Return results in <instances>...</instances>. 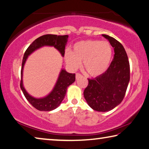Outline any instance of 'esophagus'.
Listing matches in <instances>:
<instances>
[{
  "instance_id": "1",
  "label": "esophagus",
  "mask_w": 149,
  "mask_h": 149,
  "mask_svg": "<svg viewBox=\"0 0 149 149\" xmlns=\"http://www.w3.org/2000/svg\"><path fill=\"white\" fill-rule=\"evenodd\" d=\"M82 77V74H80V73H77L76 74V79H78L79 77Z\"/></svg>"
}]
</instances>
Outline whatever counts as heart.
I'll return each mask as SVG.
<instances>
[{
	"mask_svg": "<svg viewBox=\"0 0 149 149\" xmlns=\"http://www.w3.org/2000/svg\"><path fill=\"white\" fill-rule=\"evenodd\" d=\"M113 57V48L108 41L88 40L74 44L72 52L67 51L65 59L69 66L76 69L83 61L85 70L91 76L105 72Z\"/></svg>",
	"mask_w": 149,
	"mask_h": 149,
	"instance_id": "obj_1",
	"label": "heart"
}]
</instances>
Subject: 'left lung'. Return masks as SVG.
<instances>
[{
	"instance_id": "left-lung-1",
	"label": "left lung",
	"mask_w": 149,
	"mask_h": 149,
	"mask_svg": "<svg viewBox=\"0 0 149 149\" xmlns=\"http://www.w3.org/2000/svg\"><path fill=\"white\" fill-rule=\"evenodd\" d=\"M113 47L114 55L107 70L95 79L88 80L84 91L85 100L91 108L99 112L109 111L124 97L130 78V63L120 42L111 36L102 35Z\"/></svg>"
}]
</instances>
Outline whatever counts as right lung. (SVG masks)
Masks as SVG:
<instances>
[{
    "instance_id": "obj_1",
    "label": "right lung",
    "mask_w": 149,
    "mask_h": 149,
    "mask_svg": "<svg viewBox=\"0 0 149 149\" xmlns=\"http://www.w3.org/2000/svg\"><path fill=\"white\" fill-rule=\"evenodd\" d=\"M68 37H69L68 35H45L41 36L33 42L32 44L26 49L23 56L22 70H21L20 88L27 101L38 111H50L59 107L66 94L68 86H69L75 81V74L69 73L65 69H61L56 84L52 92L44 97L35 98L29 94L23 84V70L26 60L28 56L33 52L44 46H54L63 57Z\"/></svg>"
}]
</instances>
